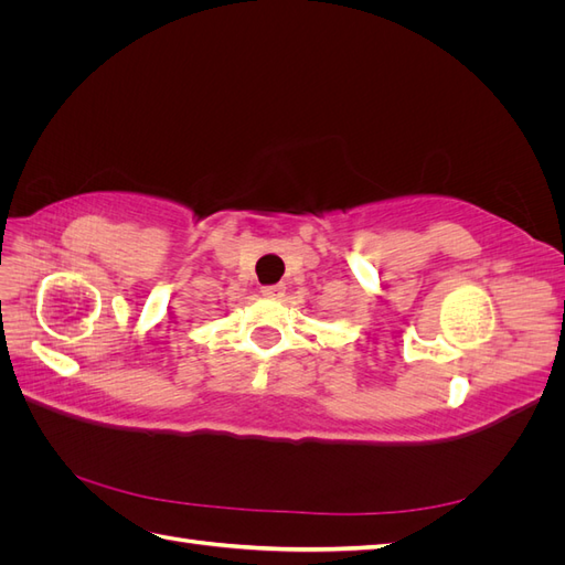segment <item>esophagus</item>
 Masks as SVG:
<instances>
[{
    "instance_id": "obj_1",
    "label": "esophagus",
    "mask_w": 565,
    "mask_h": 565,
    "mask_svg": "<svg viewBox=\"0 0 565 565\" xmlns=\"http://www.w3.org/2000/svg\"><path fill=\"white\" fill-rule=\"evenodd\" d=\"M262 295L270 297V299H280L285 295V287L282 285H264L262 287Z\"/></svg>"
}]
</instances>
